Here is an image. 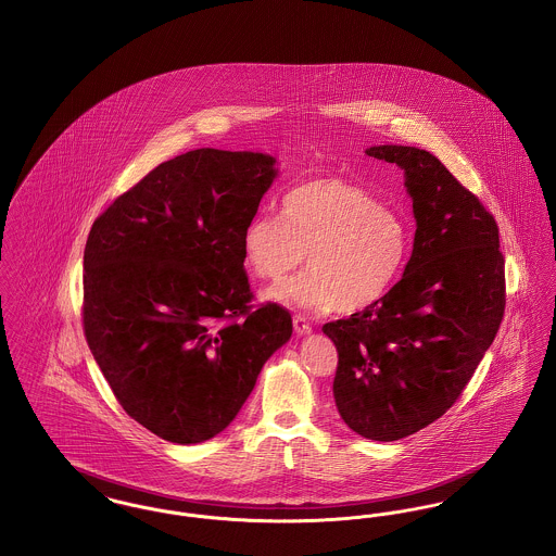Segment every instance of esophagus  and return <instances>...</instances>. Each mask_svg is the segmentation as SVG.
<instances>
[{
	"label": "esophagus",
	"instance_id": "esophagus-1",
	"mask_svg": "<svg viewBox=\"0 0 556 556\" xmlns=\"http://www.w3.org/2000/svg\"><path fill=\"white\" fill-rule=\"evenodd\" d=\"M293 329H295L298 336H308V333L313 331V325H311L306 318L302 317V315H295V317H293Z\"/></svg>",
	"mask_w": 556,
	"mask_h": 556
}]
</instances>
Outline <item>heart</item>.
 Returning <instances> with one entry per match:
<instances>
[{"label": "heart", "instance_id": "1", "mask_svg": "<svg viewBox=\"0 0 556 556\" xmlns=\"http://www.w3.org/2000/svg\"><path fill=\"white\" fill-rule=\"evenodd\" d=\"M241 245L245 266L266 281H281L306 254L308 268L266 291L268 300L317 313H356L394 288L413 250V231L369 189L327 177L291 187L281 218L256 214Z\"/></svg>", "mask_w": 556, "mask_h": 556}]
</instances>
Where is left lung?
<instances>
[{
  "mask_svg": "<svg viewBox=\"0 0 556 556\" xmlns=\"http://www.w3.org/2000/svg\"><path fill=\"white\" fill-rule=\"evenodd\" d=\"M406 175L417 231L410 261L369 308L323 325L338 348L336 406L363 438L394 442L440 419L463 394L504 317L498 225L433 154L375 146Z\"/></svg>",
  "mask_w": 556,
  "mask_h": 556,
  "instance_id": "obj_1",
  "label": "left lung"
}]
</instances>
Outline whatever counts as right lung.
Returning <instances> with one entry per match:
<instances>
[{
  "mask_svg": "<svg viewBox=\"0 0 556 556\" xmlns=\"http://www.w3.org/2000/svg\"><path fill=\"white\" fill-rule=\"evenodd\" d=\"M275 159L202 148L166 160L102 212L83 256V331L125 413L198 444L236 419L288 308H254L243 231Z\"/></svg>",
  "mask_w": 556,
  "mask_h": 556,
  "instance_id": "obj_1",
  "label": "right lung"
}]
</instances>
